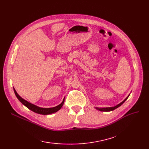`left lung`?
Returning <instances> with one entry per match:
<instances>
[{"label": "left lung", "instance_id": "obj_1", "mask_svg": "<svg viewBox=\"0 0 149 149\" xmlns=\"http://www.w3.org/2000/svg\"><path fill=\"white\" fill-rule=\"evenodd\" d=\"M129 95L125 99L124 101H123L121 103H120V104H118V105H116V106H114V107H100V108H96L97 109H98V110H99V111H103V112H109V111H113L114 109H116V108H118V107H120V106H121L125 101H126V100L128 98V97H129Z\"/></svg>", "mask_w": 149, "mask_h": 149}]
</instances>
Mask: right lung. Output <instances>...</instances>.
<instances>
[{
    "label": "right lung",
    "mask_w": 149,
    "mask_h": 149,
    "mask_svg": "<svg viewBox=\"0 0 149 149\" xmlns=\"http://www.w3.org/2000/svg\"><path fill=\"white\" fill-rule=\"evenodd\" d=\"M14 89V91L15 95H16L17 98L19 99V100L20 101V102L23 104L25 105L26 107H28L29 109H30L31 111H32L37 113H39V114H42V115H48V114H51L52 113H55L57 112L58 111H59L60 109L61 108V107L63 105L64 101H65V98L63 100L62 103L61 104H60L59 105L54 107H51V108H42V107H38L34 104H31L30 103H29L28 101L25 100L24 99H23L21 97L19 96V95L17 93L16 91L15 90V89L13 88Z\"/></svg>",
    "instance_id": "obj_1"
}]
</instances>
